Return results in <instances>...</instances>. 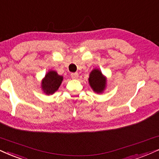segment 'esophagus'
<instances>
[{
	"label": "esophagus",
	"instance_id": "34e87169",
	"mask_svg": "<svg viewBox=\"0 0 159 159\" xmlns=\"http://www.w3.org/2000/svg\"><path fill=\"white\" fill-rule=\"evenodd\" d=\"M70 76H71L72 79H77L79 77V74L78 73H72L70 74Z\"/></svg>",
	"mask_w": 159,
	"mask_h": 159
}]
</instances>
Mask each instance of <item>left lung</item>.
<instances>
[{"label":"left lung","mask_w":159,"mask_h":159,"mask_svg":"<svg viewBox=\"0 0 159 159\" xmlns=\"http://www.w3.org/2000/svg\"><path fill=\"white\" fill-rule=\"evenodd\" d=\"M91 87L97 93H101L105 89L106 80L104 78L101 71L98 69H94L90 74L89 79Z\"/></svg>","instance_id":"8db88e82"}]
</instances>
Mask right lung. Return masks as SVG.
<instances>
[{
    "label": "right lung",
    "mask_w": 159,
    "mask_h": 159,
    "mask_svg": "<svg viewBox=\"0 0 159 159\" xmlns=\"http://www.w3.org/2000/svg\"><path fill=\"white\" fill-rule=\"evenodd\" d=\"M63 77L58 75L54 70L49 71L46 74L42 82V89L46 94H52L60 87Z\"/></svg>",
    "instance_id": "right-lung-1"
}]
</instances>
